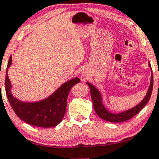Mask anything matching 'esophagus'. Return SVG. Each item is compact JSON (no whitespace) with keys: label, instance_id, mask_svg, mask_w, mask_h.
<instances>
[{"label":"esophagus","instance_id":"obj_1","mask_svg":"<svg viewBox=\"0 0 159 159\" xmlns=\"http://www.w3.org/2000/svg\"><path fill=\"white\" fill-rule=\"evenodd\" d=\"M84 73H85V72H83V74H84Z\"/></svg>","mask_w":159,"mask_h":159}]
</instances>
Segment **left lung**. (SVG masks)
Wrapping results in <instances>:
<instances>
[{
	"label": "left lung",
	"mask_w": 159,
	"mask_h": 159,
	"mask_svg": "<svg viewBox=\"0 0 159 159\" xmlns=\"http://www.w3.org/2000/svg\"><path fill=\"white\" fill-rule=\"evenodd\" d=\"M149 67L151 69V65L149 63ZM152 70V69H151ZM89 85L90 89V93H91V98L93 102V106L94 109L95 111L96 114L100 116V118L106 121L111 122H125L126 120H130L136 114H137L143 108L148 102L149 101L150 97H151V94L152 91V87H153V76H152V72L151 74V80H150V84L149 86V89L147 92L146 96L144 97L143 100L138 104L137 106H134V108H130V109L126 110L121 112L119 114H114L108 111L103 106V103H102V97L100 92H99L95 86L92 85V84L87 82L86 83Z\"/></svg>",
	"instance_id": "8db88e82"
}]
</instances>
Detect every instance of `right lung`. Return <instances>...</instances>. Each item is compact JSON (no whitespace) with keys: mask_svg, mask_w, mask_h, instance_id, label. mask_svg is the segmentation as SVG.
Segmentation results:
<instances>
[{"mask_svg":"<svg viewBox=\"0 0 159 159\" xmlns=\"http://www.w3.org/2000/svg\"><path fill=\"white\" fill-rule=\"evenodd\" d=\"M10 56L5 79L6 93L11 108L19 118L31 125L41 128H52L59 124L63 119L67 107L70 90L80 79L75 78L63 84L51 95L45 100L29 103L17 100L11 92V84L8 76V69L11 65Z\"/></svg>","mask_w":159,"mask_h":159,"instance_id":"add662e5","label":"right lung"}]
</instances>
